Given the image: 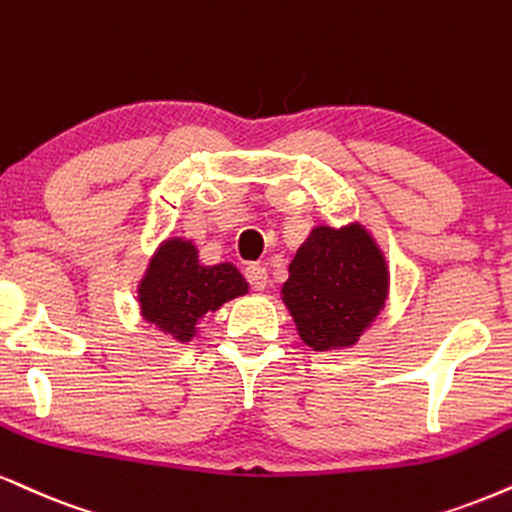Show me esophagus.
Instances as JSON below:
<instances>
[{"instance_id":"obj_1","label":"esophagus","mask_w":512,"mask_h":512,"mask_svg":"<svg viewBox=\"0 0 512 512\" xmlns=\"http://www.w3.org/2000/svg\"><path fill=\"white\" fill-rule=\"evenodd\" d=\"M245 279L255 291H264L269 283V276H267V269L260 267V264H250L248 269H245Z\"/></svg>"}]
</instances>
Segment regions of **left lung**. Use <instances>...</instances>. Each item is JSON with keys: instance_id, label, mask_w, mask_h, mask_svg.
I'll return each mask as SVG.
<instances>
[{"instance_id": "8db88e82", "label": "left lung", "mask_w": 512, "mask_h": 512, "mask_svg": "<svg viewBox=\"0 0 512 512\" xmlns=\"http://www.w3.org/2000/svg\"><path fill=\"white\" fill-rule=\"evenodd\" d=\"M389 272L360 224L317 226L295 252L281 295L298 334L312 350L355 346L384 310Z\"/></svg>"}]
</instances>
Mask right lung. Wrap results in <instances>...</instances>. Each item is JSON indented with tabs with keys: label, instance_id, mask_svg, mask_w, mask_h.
Segmentation results:
<instances>
[{
	"label": "right lung",
	"instance_id": "1",
	"mask_svg": "<svg viewBox=\"0 0 512 512\" xmlns=\"http://www.w3.org/2000/svg\"><path fill=\"white\" fill-rule=\"evenodd\" d=\"M245 293L248 281L233 264L205 267L197 260L195 245L183 238L159 245L138 286L143 317L181 343L197 334V324L207 312Z\"/></svg>",
	"mask_w": 512,
	"mask_h": 512
}]
</instances>
